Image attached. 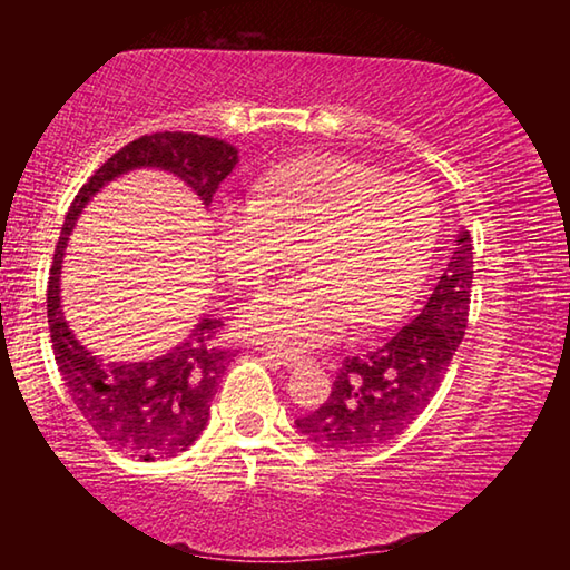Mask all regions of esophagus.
Instances as JSON below:
<instances>
[{"mask_svg": "<svg viewBox=\"0 0 570 570\" xmlns=\"http://www.w3.org/2000/svg\"><path fill=\"white\" fill-rule=\"evenodd\" d=\"M266 356H268V360H274L276 364H282V366H296V364L306 362V354H298V352H292V350H272Z\"/></svg>", "mask_w": 570, "mask_h": 570, "instance_id": "obj_1", "label": "esophagus"}]
</instances>
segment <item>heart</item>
I'll list each match as a JSON object with an SVG mask.
<instances>
[{
	"instance_id": "heart-1",
	"label": "heart",
	"mask_w": 570,
	"mask_h": 570,
	"mask_svg": "<svg viewBox=\"0 0 570 570\" xmlns=\"http://www.w3.org/2000/svg\"><path fill=\"white\" fill-rule=\"evenodd\" d=\"M438 236V206L417 178L340 156H306L250 186L248 206H224L210 224L218 266L256 288L298 262L308 274L250 298L238 324L288 350L330 344L352 322L380 330L417 296Z\"/></svg>"
}]
</instances>
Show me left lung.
Listing matches in <instances>:
<instances>
[{
    "label": "left lung",
    "mask_w": 570,
    "mask_h": 570,
    "mask_svg": "<svg viewBox=\"0 0 570 570\" xmlns=\"http://www.w3.org/2000/svg\"><path fill=\"white\" fill-rule=\"evenodd\" d=\"M472 240L462 230L420 314L377 350L344 356L330 400L296 420L326 450L362 452L402 435L445 380L468 330Z\"/></svg>",
    "instance_id": "1"
}]
</instances>
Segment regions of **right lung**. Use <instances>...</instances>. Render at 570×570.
Listing matches in <instances>:
<instances>
[{
    "label": "right lung",
    "mask_w": 570,
    "mask_h": 570,
    "mask_svg": "<svg viewBox=\"0 0 570 570\" xmlns=\"http://www.w3.org/2000/svg\"><path fill=\"white\" fill-rule=\"evenodd\" d=\"M238 150L196 132H153L128 142L92 173L67 210L47 286V322L65 387L77 410L110 448L140 460L176 458L206 430L220 377L236 352L220 346L218 320H204L170 352L146 362H102L75 340L60 308V268L80 210L105 183L132 168L176 173L208 206L236 168Z\"/></svg>",
    "instance_id": "right-lung-1"
}]
</instances>
